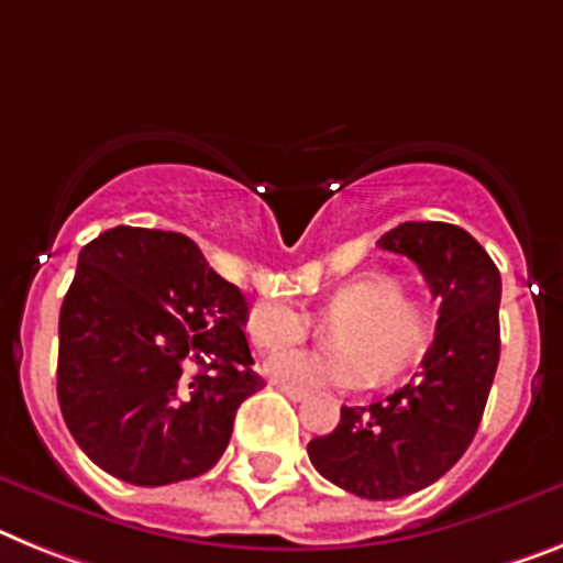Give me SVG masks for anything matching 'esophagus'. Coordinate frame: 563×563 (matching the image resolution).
I'll use <instances>...</instances> for the list:
<instances>
[{
    "instance_id": "obj_1",
    "label": "esophagus",
    "mask_w": 563,
    "mask_h": 563,
    "mask_svg": "<svg viewBox=\"0 0 563 563\" xmlns=\"http://www.w3.org/2000/svg\"><path fill=\"white\" fill-rule=\"evenodd\" d=\"M274 386H277V389H280L286 398L295 400V404H300V400L309 398V391H303V389H291V386H280V384H274Z\"/></svg>"
}]
</instances>
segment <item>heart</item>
Wrapping results in <instances>:
<instances>
[{
  "instance_id": "heart-1",
  "label": "heart",
  "mask_w": 563,
  "mask_h": 563,
  "mask_svg": "<svg viewBox=\"0 0 563 563\" xmlns=\"http://www.w3.org/2000/svg\"><path fill=\"white\" fill-rule=\"evenodd\" d=\"M325 318L340 320L332 329L334 354L289 349L268 357L266 372L274 384L291 389H361L372 375H400L418 361L432 334L427 306L406 297L395 274L366 272L340 283L325 297ZM311 332V318L297 306L266 297L245 314V334L263 352L291 346Z\"/></svg>"
}]
</instances>
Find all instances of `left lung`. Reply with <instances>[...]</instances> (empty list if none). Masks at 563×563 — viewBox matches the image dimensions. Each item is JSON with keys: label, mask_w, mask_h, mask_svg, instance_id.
I'll return each instance as SVG.
<instances>
[{"label": "left lung", "mask_w": 563, "mask_h": 563, "mask_svg": "<svg viewBox=\"0 0 563 563\" xmlns=\"http://www.w3.org/2000/svg\"><path fill=\"white\" fill-rule=\"evenodd\" d=\"M377 245L412 260L441 300L434 340L404 389L343 406L338 429L309 443V461L346 493L391 500L446 475L478 432L500 354V274L450 223H400Z\"/></svg>", "instance_id": "8db88e82"}]
</instances>
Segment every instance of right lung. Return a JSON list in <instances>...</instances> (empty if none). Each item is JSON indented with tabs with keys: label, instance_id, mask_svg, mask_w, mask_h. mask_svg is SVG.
Here are the masks:
<instances>
[{
	"label": "right lung",
	"instance_id": "obj_1",
	"mask_svg": "<svg viewBox=\"0 0 563 563\" xmlns=\"http://www.w3.org/2000/svg\"><path fill=\"white\" fill-rule=\"evenodd\" d=\"M243 291L177 231H102L59 311L56 398L79 450L136 486L197 478L263 389Z\"/></svg>",
	"mask_w": 563,
	"mask_h": 563
}]
</instances>
